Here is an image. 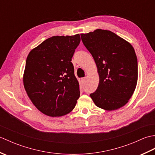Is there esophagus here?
<instances>
[{
  "label": "esophagus",
  "mask_w": 155,
  "mask_h": 155,
  "mask_svg": "<svg viewBox=\"0 0 155 155\" xmlns=\"http://www.w3.org/2000/svg\"><path fill=\"white\" fill-rule=\"evenodd\" d=\"M86 80H87L86 78H81V81L82 83H83V84H84V83H85V82H86Z\"/></svg>",
  "instance_id": "obj_1"
}]
</instances>
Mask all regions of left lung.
Listing matches in <instances>:
<instances>
[{
	"instance_id": "1",
	"label": "left lung",
	"mask_w": 155,
	"mask_h": 155,
	"mask_svg": "<svg viewBox=\"0 0 155 155\" xmlns=\"http://www.w3.org/2000/svg\"><path fill=\"white\" fill-rule=\"evenodd\" d=\"M85 47L93 57L99 83L90 94L96 106L105 110H117L129 101L138 81V62L133 47L107 30L97 29L81 34Z\"/></svg>"
}]
</instances>
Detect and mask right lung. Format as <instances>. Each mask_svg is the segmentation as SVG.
<instances>
[{"label": "right lung", "mask_w": 155, "mask_h": 155, "mask_svg": "<svg viewBox=\"0 0 155 155\" xmlns=\"http://www.w3.org/2000/svg\"><path fill=\"white\" fill-rule=\"evenodd\" d=\"M80 35L54 36L32 49L26 61L23 84L36 108L49 117H62L74 109L79 83L71 59Z\"/></svg>", "instance_id": "right-lung-1"}]
</instances>
